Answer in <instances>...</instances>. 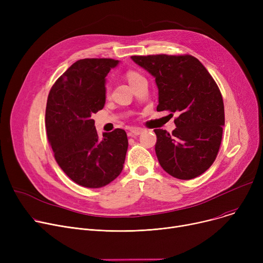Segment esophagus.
Instances as JSON below:
<instances>
[{
  "label": "esophagus",
  "instance_id": "obj_1",
  "mask_svg": "<svg viewBox=\"0 0 263 263\" xmlns=\"http://www.w3.org/2000/svg\"><path fill=\"white\" fill-rule=\"evenodd\" d=\"M143 131H144V129H142V128H135V127H134V128H130V130H129V132H128V135L133 137V136L142 134Z\"/></svg>",
  "mask_w": 263,
  "mask_h": 263
}]
</instances>
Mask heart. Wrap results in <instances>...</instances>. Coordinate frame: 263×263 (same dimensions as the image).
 <instances>
[{
	"instance_id": "obj_1",
	"label": "heart",
	"mask_w": 263,
	"mask_h": 263,
	"mask_svg": "<svg viewBox=\"0 0 263 263\" xmlns=\"http://www.w3.org/2000/svg\"><path fill=\"white\" fill-rule=\"evenodd\" d=\"M126 78H127L128 82L130 83V85H132L133 83L137 82L140 79H142L143 77H142L139 72L133 71V70H128V71L126 72Z\"/></svg>"
}]
</instances>
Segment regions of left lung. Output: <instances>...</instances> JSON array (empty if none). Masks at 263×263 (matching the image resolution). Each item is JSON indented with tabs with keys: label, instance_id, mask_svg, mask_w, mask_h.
Returning <instances> with one entry per match:
<instances>
[{
	"label": "left lung",
	"instance_id": "1",
	"mask_svg": "<svg viewBox=\"0 0 263 263\" xmlns=\"http://www.w3.org/2000/svg\"><path fill=\"white\" fill-rule=\"evenodd\" d=\"M131 59L156 78L158 112L179 114L172 134L155 129L156 155L171 176L190 180L216 159L225 124L224 102L214 79L190 54L134 55Z\"/></svg>",
	"mask_w": 263,
	"mask_h": 263
}]
</instances>
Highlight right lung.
Here are the masks:
<instances>
[{"instance_id": "1", "label": "right lung", "mask_w": 263, "mask_h": 263, "mask_svg": "<svg viewBox=\"0 0 263 263\" xmlns=\"http://www.w3.org/2000/svg\"><path fill=\"white\" fill-rule=\"evenodd\" d=\"M117 64L113 59L77 61L48 96L46 130L55 161L73 182L88 189L112 182L126 160V131L115 129L100 140L91 119L104 106L105 77Z\"/></svg>"}]
</instances>
